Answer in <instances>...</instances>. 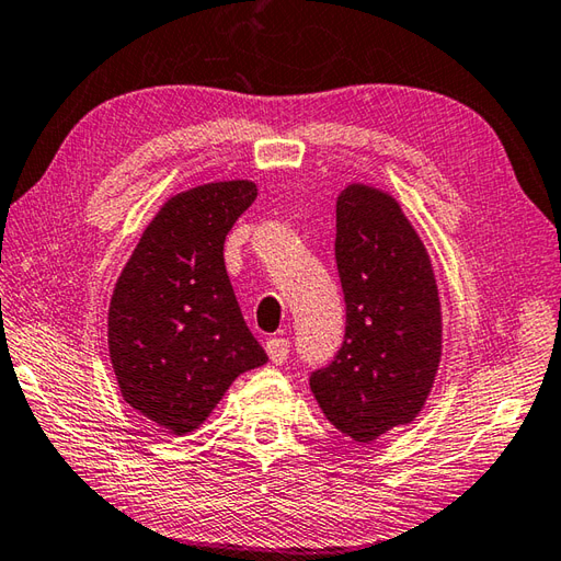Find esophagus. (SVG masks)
Returning a JSON list of instances; mask_svg holds the SVG:
<instances>
[{"label":"esophagus","mask_w":561,"mask_h":561,"mask_svg":"<svg viewBox=\"0 0 561 561\" xmlns=\"http://www.w3.org/2000/svg\"><path fill=\"white\" fill-rule=\"evenodd\" d=\"M265 350L272 364H284L287 362V354H289V342L284 337H272L265 342Z\"/></svg>","instance_id":"esophagus-1"}]
</instances>
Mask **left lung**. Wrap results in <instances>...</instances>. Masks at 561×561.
Listing matches in <instances>:
<instances>
[{"mask_svg":"<svg viewBox=\"0 0 561 561\" xmlns=\"http://www.w3.org/2000/svg\"><path fill=\"white\" fill-rule=\"evenodd\" d=\"M335 262L344 342L311 374V390L342 434L368 444L410 424L440 359V304L426 250L390 195L350 185L337 197Z\"/></svg>","mask_w":561,"mask_h":561,"instance_id":"8db88e82","label":"left lung"}]
</instances>
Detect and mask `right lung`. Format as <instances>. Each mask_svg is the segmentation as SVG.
Segmentation results:
<instances>
[{"label":"right lung","mask_w":561,"mask_h":561,"mask_svg":"<svg viewBox=\"0 0 561 561\" xmlns=\"http://www.w3.org/2000/svg\"><path fill=\"white\" fill-rule=\"evenodd\" d=\"M257 197L229 181L171 197L147 226L115 284L108 347L123 398L187 434L233 380L267 362L250 335L224 265V241Z\"/></svg>","instance_id":"add662e5"}]
</instances>
